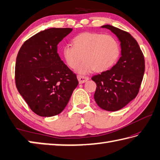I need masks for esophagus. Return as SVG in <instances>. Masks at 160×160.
<instances>
[{
  "label": "esophagus",
  "mask_w": 160,
  "mask_h": 160,
  "mask_svg": "<svg viewBox=\"0 0 160 160\" xmlns=\"http://www.w3.org/2000/svg\"><path fill=\"white\" fill-rule=\"evenodd\" d=\"M78 80L79 81L80 84H82L87 82L89 80V78L85 77V76H82V75H78Z\"/></svg>",
  "instance_id": "esophagus-1"
}]
</instances>
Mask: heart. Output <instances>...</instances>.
Here are the masks:
<instances>
[{
	"instance_id": "obj_1",
	"label": "heart",
	"mask_w": 160,
	"mask_h": 160,
	"mask_svg": "<svg viewBox=\"0 0 160 160\" xmlns=\"http://www.w3.org/2000/svg\"><path fill=\"white\" fill-rule=\"evenodd\" d=\"M72 47L65 46L62 55L72 69L76 68L82 57L84 61L76 70L80 74L106 71L117 62L121 53L115 37L99 32H82L72 39Z\"/></svg>"
}]
</instances>
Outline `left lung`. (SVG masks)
Segmentation results:
<instances>
[{
    "label": "left lung",
    "instance_id": "obj_1",
    "mask_svg": "<svg viewBox=\"0 0 160 160\" xmlns=\"http://www.w3.org/2000/svg\"><path fill=\"white\" fill-rule=\"evenodd\" d=\"M117 37L121 45V57L107 71L92 80L97 84L94 98L101 109L116 112L135 98L145 72V59L138 44L128 32L112 25H105Z\"/></svg>",
    "mask_w": 160,
    "mask_h": 160
}]
</instances>
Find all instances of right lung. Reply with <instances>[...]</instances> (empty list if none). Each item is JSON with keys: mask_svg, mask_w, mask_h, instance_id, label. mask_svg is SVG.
<instances>
[{"mask_svg": "<svg viewBox=\"0 0 160 160\" xmlns=\"http://www.w3.org/2000/svg\"><path fill=\"white\" fill-rule=\"evenodd\" d=\"M71 28H49L24 43L15 63V83L30 109L40 116L62 112L78 85L76 75L61 61L57 46Z\"/></svg>", "mask_w": 160, "mask_h": 160, "instance_id": "obj_1", "label": "right lung"}]
</instances>
